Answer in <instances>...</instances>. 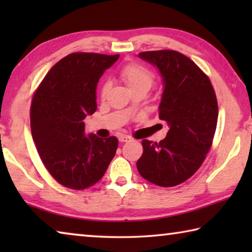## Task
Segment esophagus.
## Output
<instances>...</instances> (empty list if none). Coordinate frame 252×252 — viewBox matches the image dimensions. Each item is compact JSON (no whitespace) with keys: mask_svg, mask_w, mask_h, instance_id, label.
I'll return each instance as SVG.
<instances>
[{"mask_svg":"<svg viewBox=\"0 0 252 252\" xmlns=\"http://www.w3.org/2000/svg\"><path fill=\"white\" fill-rule=\"evenodd\" d=\"M131 140H132V138L129 135H120V136H119V141L122 142V143L129 142V141H131Z\"/></svg>","mask_w":252,"mask_h":252,"instance_id":"obj_1","label":"esophagus"}]
</instances>
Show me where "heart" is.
<instances>
[{
  "label": "heart",
  "mask_w": 252,
  "mask_h": 252,
  "mask_svg": "<svg viewBox=\"0 0 252 252\" xmlns=\"http://www.w3.org/2000/svg\"><path fill=\"white\" fill-rule=\"evenodd\" d=\"M120 78L129 89L130 91L133 90H146L148 92L149 89L153 84V74L150 70L143 65L135 64H126L123 66L120 71ZM109 83H104L101 88V95L105 96L106 92L109 90Z\"/></svg>",
  "instance_id": "1"
}]
</instances>
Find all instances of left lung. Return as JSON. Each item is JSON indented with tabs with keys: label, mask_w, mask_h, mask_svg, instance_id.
Instances as JSON below:
<instances>
[{
	"label": "left lung",
	"mask_w": 252,
	"mask_h": 252,
	"mask_svg": "<svg viewBox=\"0 0 252 252\" xmlns=\"http://www.w3.org/2000/svg\"><path fill=\"white\" fill-rule=\"evenodd\" d=\"M138 57L161 75L159 118L169 131L159 143L143 140L136 168L153 185L178 186L201 167L210 150L218 121L215 90L200 67L177 51H148Z\"/></svg>",
	"instance_id": "1"
}]
</instances>
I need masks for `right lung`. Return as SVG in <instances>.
Segmentation results:
<instances>
[{"label": "right lung", "instance_id": "obj_1", "mask_svg": "<svg viewBox=\"0 0 252 252\" xmlns=\"http://www.w3.org/2000/svg\"><path fill=\"white\" fill-rule=\"evenodd\" d=\"M117 55L72 53L55 64L31 105V132L42 162L55 180L82 190L103 177L118 139L84 133L83 120L96 110V85Z\"/></svg>", "mask_w": 252, "mask_h": 252}]
</instances>
